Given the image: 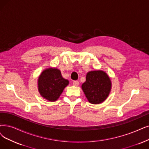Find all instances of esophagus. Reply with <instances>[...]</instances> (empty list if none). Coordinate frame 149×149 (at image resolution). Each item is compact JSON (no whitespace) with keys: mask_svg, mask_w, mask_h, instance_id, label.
I'll use <instances>...</instances> for the list:
<instances>
[{"mask_svg":"<svg viewBox=\"0 0 149 149\" xmlns=\"http://www.w3.org/2000/svg\"><path fill=\"white\" fill-rule=\"evenodd\" d=\"M79 84V82L78 81H74L73 82V85L74 86H78Z\"/></svg>","mask_w":149,"mask_h":149,"instance_id":"34e87169","label":"esophagus"}]
</instances>
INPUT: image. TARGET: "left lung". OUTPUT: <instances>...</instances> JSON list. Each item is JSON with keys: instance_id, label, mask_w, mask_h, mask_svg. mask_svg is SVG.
Here are the masks:
<instances>
[{"instance_id": "1", "label": "left lung", "mask_w": 149, "mask_h": 149, "mask_svg": "<svg viewBox=\"0 0 149 149\" xmlns=\"http://www.w3.org/2000/svg\"><path fill=\"white\" fill-rule=\"evenodd\" d=\"M112 82L109 76L103 70H93L86 74V80L81 88L89 103H102L108 97Z\"/></svg>"}]
</instances>
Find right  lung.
<instances>
[{"label":"right lung","mask_w":149,"mask_h":149,"mask_svg":"<svg viewBox=\"0 0 149 149\" xmlns=\"http://www.w3.org/2000/svg\"><path fill=\"white\" fill-rule=\"evenodd\" d=\"M68 84V80L63 78L60 70L51 67L44 70L40 74L38 89L43 98L49 102H55Z\"/></svg>","instance_id":"right-lung-1"}]
</instances>
